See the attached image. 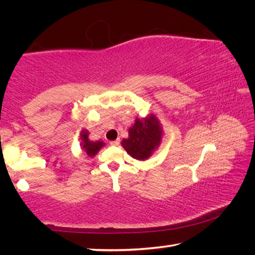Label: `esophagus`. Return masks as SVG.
<instances>
[{
	"label": "esophagus",
	"mask_w": 255,
	"mask_h": 255,
	"mask_svg": "<svg viewBox=\"0 0 255 255\" xmlns=\"http://www.w3.org/2000/svg\"><path fill=\"white\" fill-rule=\"evenodd\" d=\"M119 143H120V140H119V139H116V140H111V141H110V145H112V146H118Z\"/></svg>",
	"instance_id": "esophagus-1"
}]
</instances>
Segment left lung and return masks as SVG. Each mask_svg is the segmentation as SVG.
Here are the masks:
<instances>
[{
    "label": "left lung",
    "mask_w": 255,
    "mask_h": 255,
    "mask_svg": "<svg viewBox=\"0 0 255 255\" xmlns=\"http://www.w3.org/2000/svg\"><path fill=\"white\" fill-rule=\"evenodd\" d=\"M129 137L123 140V147L136 159L148 158L161 141L162 130L155 116L145 119H136L133 126L129 128Z\"/></svg>",
    "instance_id": "obj_1"
}]
</instances>
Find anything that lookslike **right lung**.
Wrapping results in <instances>:
<instances>
[{"label": "right lung", "mask_w": 255, "mask_h": 255, "mask_svg": "<svg viewBox=\"0 0 255 255\" xmlns=\"http://www.w3.org/2000/svg\"><path fill=\"white\" fill-rule=\"evenodd\" d=\"M89 132L86 130H83L81 132V138H82V147H83L84 152L89 155V156H94L98 152L99 149H100L105 143L100 140H97V141H92L89 139Z\"/></svg>", "instance_id": "add662e5"}]
</instances>
